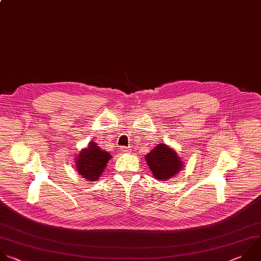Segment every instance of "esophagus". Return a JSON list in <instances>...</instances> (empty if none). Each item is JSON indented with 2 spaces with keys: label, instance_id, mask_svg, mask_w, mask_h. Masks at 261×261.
<instances>
[{
  "label": "esophagus",
  "instance_id": "obj_1",
  "mask_svg": "<svg viewBox=\"0 0 261 261\" xmlns=\"http://www.w3.org/2000/svg\"><path fill=\"white\" fill-rule=\"evenodd\" d=\"M129 150H130V149H129L128 147H124V146L120 148V151H121V152H128Z\"/></svg>",
  "mask_w": 261,
  "mask_h": 261
}]
</instances>
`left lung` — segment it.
<instances>
[{
    "label": "left lung",
    "instance_id": "8db88e82",
    "mask_svg": "<svg viewBox=\"0 0 261 261\" xmlns=\"http://www.w3.org/2000/svg\"><path fill=\"white\" fill-rule=\"evenodd\" d=\"M155 179L166 181L182 170L183 162L176 151L166 144H159L145 158Z\"/></svg>",
    "mask_w": 261,
    "mask_h": 261
}]
</instances>
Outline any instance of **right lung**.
<instances>
[{
	"label": "right lung",
	"instance_id": "right-lung-1",
	"mask_svg": "<svg viewBox=\"0 0 261 261\" xmlns=\"http://www.w3.org/2000/svg\"><path fill=\"white\" fill-rule=\"evenodd\" d=\"M112 156L105 150H101L96 143L89 142V145L82 149L76 159L78 174L87 181H96L105 170Z\"/></svg>",
	"mask_w": 261,
	"mask_h": 261
}]
</instances>
